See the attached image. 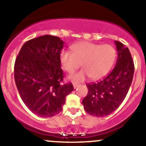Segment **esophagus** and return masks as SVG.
<instances>
[{"label": "esophagus", "instance_id": "esophagus-1", "mask_svg": "<svg viewBox=\"0 0 146 146\" xmlns=\"http://www.w3.org/2000/svg\"><path fill=\"white\" fill-rule=\"evenodd\" d=\"M73 87H74V88L75 89V88H78V87L80 86V84H78V83H73Z\"/></svg>", "mask_w": 146, "mask_h": 146}]
</instances>
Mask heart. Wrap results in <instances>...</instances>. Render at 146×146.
Returning a JSON list of instances; mask_svg holds the SVG:
<instances>
[{
  "label": "heart",
  "mask_w": 146,
  "mask_h": 146,
  "mask_svg": "<svg viewBox=\"0 0 146 146\" xmlns=\"http://www.w3.org/2000/svg\"><path fill=\"white\" fill-rule=\"evenodd\" d=\"M71 49L72 52L62 51L60 60L62 67L68 73L78 69L82 63L83 69L69 77L73 82H82L90 76L94 80L102 78L111 68L116 56L115 48L109 44L81 42Z\"/></svg>",
  "instance_id": "b5f03b06"
}]
</instances>
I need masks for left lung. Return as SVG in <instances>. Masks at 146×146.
Wrapping results in <instances>:
<instances>
[{
    "label": "left lung",
    "instance_id": "obj_1",
    "mask_svg": "<svg viewBox=\"0 0 146 146\" xmlns=\"http://www.w3.org/2000/svg\"><path fill=\"white\" fill-rule=\"evenodd\" d=\"M115 44L118 57L113 71L98 82L86 84L88 94L82 104L90 115L104 117L117 110L131 85L135 66L130 52L120 42L115 40Z\"/></svg>",
    "mask_w": 146,
    "mask_h": 146
}]
</instances>
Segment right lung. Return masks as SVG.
I'll return each instance as SVG.
<instances>
[{
	"instance_id": "obj_1",
	"label": "right lung",
	"mask_w": 146,
	"mask_h": 146,
	"mask_svg": "<svg viewBox=\"0 0 146 146\" xmlns=\"http://www.w3.org/2000/svg\"><path fill=\"white\" fill-rule=\"evenodd\" d=\"M64 41L45 35L22 46L14 65L16 87L25 104L38 116L51 117L62 110L66 97L73 90L64 84L60 55Z\"/></svg>"
}]
</instances>
